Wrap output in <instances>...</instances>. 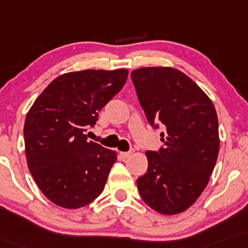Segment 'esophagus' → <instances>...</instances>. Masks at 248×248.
<instances>
[{
  "instance_id": "1",
  "label": "esophagus",
  "mask_w": 248,
  "mask_h": 248,
  "mask_svg": "<svg viewBox=\"0 0 248 248\" xmlns=\"http://www.w3.org/2000/svg\"><path fill=\"white\" fill-rule=\"evenodd\" d=\"M132 153H134V149H130L129 152H120V157L123 159H125V158H128L129 156L132 154Z\"/></svg>"
}]
</instances>
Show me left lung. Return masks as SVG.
Instances as JSON below:
<instances>
[{
  "label": "left lung",
  "mask_w": 248,
  "mask_h": 248,
  "mask_svg": "<svg viewBox=\"0 0 248 248\" xmlns=\"http://www.w3.org/2000/svg\"><path fill=\"white\" fill-rule=\"evenodd\" d=\"M131 79L149 124L164 142L147 151V173L137 179L139 194L163 215L180 214L207 186L219 153L218 117L203 91L189 76L170 67H144Z\"/></svg>",
  "instance_id": "1"
}]
</instances>
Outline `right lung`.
Segmentation results:
<instances>
[{
	"mask_svg": "<svg viewBox=\"0 0 248 248\" xmlns=\"http://www.w3.org/2000/svg\"><path fill=\"white\" fill-rule=\"evenodd\" d=\"M127 69H86L55 78L24 121L28 167L46 197L78 209L102 193L117 153L88 140L99 111L124 88Z\"/></svg>",
	"mask_w": 248,
	"mask_h": 248,
	"instance_id": "1",
	"label": "right lung"
}]
</instances>
